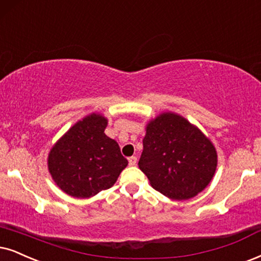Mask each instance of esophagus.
<instances>
[{
	"mask_svg": "<svg viewBox=\"0 0 261 261\" xmlns=\"http://www.w3.org/2000/svg\"><path fill=\"white\" fill-rule=\"evenodd\" d=\"M136 164H137V158L136 156L128 158V165H130V166H135Z\"/></svg>",
	"mask_w": 261,
	"mask_h": 261,
	"instance_id": "1",
	"label": "esophagus"
}]
</instances>
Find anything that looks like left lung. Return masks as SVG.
<instances>
[{"mask_svg": "<svg viewBox=\"0 0 261 261\" xmlns=\"http://www.w3.org/2000/svg\"><path fill=\"white\" fill-rule=\"evenodd\" d=\"M217 150L182 115L165 112L147 124L138 166L150 186L172 200H188L208 186Z\"/></svg>", "mask_w": 261, "mask_h": 261, "instance_id": "left-lung-1", "label": "left lung"}]
</instances>
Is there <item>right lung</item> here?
I'll return each mask as SVG.
<instances>
[{
    "label": "right lung",
    "instance_id": "right-lung-1",
    "mask_svg": "<svg viewBox=\"0 0 261 261\" xmlns=\"http://www.w3.org/2000/svg\"><path fill=\"white\" fill-rule=\"evenodd\" d=\"M106 126L103 115H87L49 151V172L67 195L88 199L110 189L127 166L119 144L105 134Z\"/></svg>",
    "mask_w": 261,
    "mask_h": 261
}]
</instances>
